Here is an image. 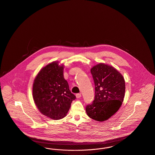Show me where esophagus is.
Wrapping results in <instances>:
<instances>
[{
	"label": "esophagus",
	"instance_id": "1",
	"mask_svg": "<svg viewBox=\"0 0 155 155\" xmlns=\"http://www.w3.org/2000/svg\"><path fill=\"white\" fill-rule=\"evenodd\" d=\"M81 97V94H76V97H77V98H80Z\"/></svg>",
	"mask_w": 155,
	"mask_h": 155
}]
</instances>
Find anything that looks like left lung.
Instances as JSON below:
<instances>
[{
	"label": "left lung",
	"instance_id": "8db88e82",
	"mask_svg": "<svg viewBox=\"0 0 155 155\" xmlns=\"http://www.w3.org/2000/svg\"><path fill=\"white\" fill-rule=\"evenodd\" d=\"M91 73L95 95L85 110L90 118L102 122L110 118L121 107L125 96V80L114 67L102 63L92 67Z\"/></svg>",
	"mask_w": 155,
	"mask_h": 155
}]
</instances>
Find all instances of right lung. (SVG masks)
I'll use <instances>...</instances> for the list:
<instances>
[{
    "label": "right lung",
    "mask_w": 155,
    "mask_h": 155,
    "mask_svg": "<svg viewBox=\"0 0 155 155\" xmlns=\"http://www.w3.org/2000/svg\"><path fill=\"white\" fill-rule=\"evenodd\" d=\"M64 66L58 61L47 64L39 71L33 83L32 96L38 109L52 120L66 116L76 98L64 78Z\"/></svg>",
    "instance_id": "1"
}]
</instances>
